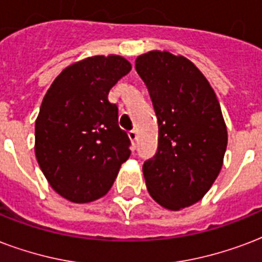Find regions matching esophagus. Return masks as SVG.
<instances>
[{
	"mask_svg": "<svg viewBox=\"0 0 262 262\" xmlns=\"http://www.w3.org/2000/svg\"><path fill=\"white\" fill-rule=\"evenodd\" d=\"M127 135H129V139H130V141L133 143V145H135L136 141H137V132L130 130L129 133H127Z\"/></svg>",
	"mask_w": 262,
	"mask_h": 262,
	"instance_id": "obj_1",
	"label": "esophagus"
}]
</instances>
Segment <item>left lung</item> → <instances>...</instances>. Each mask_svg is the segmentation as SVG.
Segmentation results:
<instances>
[{"label": "left lung", "mask_w": 262, "mask_h": 262, "mask_svg": "<svg viewBox=\"0 0 262 262\" xmlns=\"http://www.w3.org/2000/svg\"><path fill=\"white\" fill-rule=\"evenodd\" d=\"M151 95L159 145L143 166L156 203L170 211L203 199L223 167L227 126L211 84L183 55L152 50L136 58Z\"/></svg>", "instance_id": "obj_1"}]
</instances>
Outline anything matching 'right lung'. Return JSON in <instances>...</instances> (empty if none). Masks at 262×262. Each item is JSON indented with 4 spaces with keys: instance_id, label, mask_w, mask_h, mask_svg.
<instances>
[{
    "instance_id": "right-lung-1",
    "label": "right lung",
    "mask_w": 262,
    "mask_h": 262,
    "mask_svg": "<svg viewBox=\"0 0 262 262\" xmlns=\"http://www.w3.org/2000/svg\"><path fill=\"white\" fill-rule=\"evenodd\" d=\"M132 69L121 55H94L65 68L43 98L35 121V156L63 199L85 204L110 190L130 140L118 126L108 92Z\"/></svg>"
}]
</instances>
